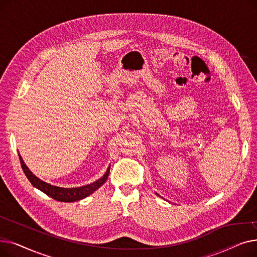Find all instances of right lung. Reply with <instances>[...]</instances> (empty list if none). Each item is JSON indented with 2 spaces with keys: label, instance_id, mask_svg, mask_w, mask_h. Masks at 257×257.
Listing matches in <instances>:
<instances>
[{
  "label": "right lung",
  "instance_id": "right-lung-1",
  "mask_svg": "<svg viewBox=\"0 0 257 257\" xmlns=\"http://www.w3.org/2000/svg\"><path fill=\"white\" fill-rule=\"evenodd\" d=\"M19 157H20L22 169L27 176V178H28L29 181L31 182V184L34 187L38 188L39 191H42L43 193L48 195L49 197L53 198L54 200L61 201V202H75V201H79L81 199L86 198L87 196L92 194L94 191H97L101 185H103L105 183V181L108 178V175H109V172H110V166H109L108 167L106 173L103 175V177H101L99 180L94 181L90 184L84 185V186L65 188V187L51 185L43 180H40L39 178H37L35 176V175H33V173L28 169V167L25 165L24 160L20 154H19Z\"/></svg>",
  "mask_w": 257,
  "mask_h": 257
}]
</instances>
